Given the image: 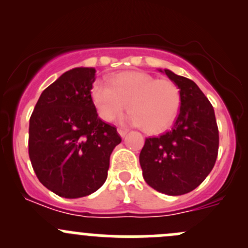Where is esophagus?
I'll list each match as a JSON object with an SVG mask.
<instances>
[{"label":"esophagus","instance_id":"esophagus-1","mask_svg":"<svg viewBox=\"0 0 248 248\" xmlns=\"http://www.w3.org/2000/svg\"><path fill=\"white\" fill-rule=\"evenodd\" d=\"M127 132H128V131H127V129H124V128H117V133H119L120 136L122 137V138H124V137L126 136Z\"/></svg>","mask_w":248,"mask_h":248}]
</instances>
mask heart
<instances>
[{"label": "heart", "mask_w": 248, "mask_h": 248, "mask_svg": "<svg viewBox=\"0 0 248 248\" xmlns=\"http://www.w3.org/2000/svg\"><path fill=\"white\" fill-rule=\"evenodd\" d=\"M92 102L99 117L112 121L126 107V120L147 133H159L171 126L181 107V93L174 81L156 79L144 72H124L110 80H96Z\"/></svg>", "instance_id": "b5f03b06"}]
</instances>
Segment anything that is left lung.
<instances>
[{
    "label": "left lung",
    "mask_w": 248,
    "mask_h": 248,
    "mask_svg": "<svg viewBox=\"0 0 248 248\" xmlns=\"http://www.w3.org/2000/svg\"><path fill=\"white\" fill-rule=\"evenodd\" d=\"M163 73L180 89V112L170 131L145 139L139 162L149 186L168 196H181L197 188L214 168L218 127L211 103L196 82L169 69Z\"/></svg>",
    "instance_id": "obj_1"
}]
</instances>
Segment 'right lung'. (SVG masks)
Instances as JSON below:
<instances>
[{
	"label": "right lung",
	"instance_id": "obj_1",
	"mask_svg": "<svg viewBox=\"0 0 248 248\" xmlns=\"http://www.w3.org/2000/svg\"><path fill=\"white\" fill-rule=\"evenodd\" d=\"M96 69L79 67L47 86L30 117L29 156L43 186L63 198L96 192L108 176L116 128L98 117L91 89Z\"/></svg>",
	"mask_w": 248,
	"mask_h": 248
}]
</instances>
